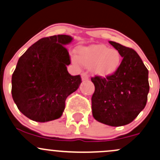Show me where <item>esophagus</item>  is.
I'll use <instances>...</instances> for the list:
<instances>
[{"label":"esophagus","instance_id":"1","mask_svg":"<svg viewBox=\"0 0 160 160\" xmlns=\"http://www.w3.org/2000/svg\"><path fill=\"white\" fill-rule=\"evenodd\" d=\"M81 78H82V80H88V79H89V75H88V73H87V72H83V73H82V74H81Z\"/></svg>","mask_w":160,"mask_h":160}]
</instances>
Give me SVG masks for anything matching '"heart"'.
Instances as JSON below:
<instances>
[{"label":"heart","mask_w":160,"mask_h":160,"mask_svg":"<svg viewBox=\"0 0 160 160\" xmlns=\"http://www.w3.org/2000/svg\"><path fill=\"white\" fill-rule=\"evenodd\" d=\"M77 58L73 57L76 63L78 60L87 68H92L97 75L102 77L113 75L120 68L122 58L118 50L109 49L105 45L97 44L80 48Z\"/></svg>","instance_id":"1"}]
</instances>
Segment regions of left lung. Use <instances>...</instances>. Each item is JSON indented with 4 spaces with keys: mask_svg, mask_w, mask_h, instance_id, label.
I'll use <instances>...</instances> for the list:
<instances>
[{
    "mask_svg": "<svg viewBox=\"0 0 160 160\" xmlns=\"http://www.w3.org/2000/svg\"><path fill=\"white\" fill-rule=\"evenodd\" d=\"M109 43L122 58L113 75L92 77L95 86L92 96V112L96 120L111 127L130 123L145 107L149 90L147 68L132 48Z\"/></svg>",
    "mask_w": 160,
    "mask_h": 160,
    "instance_id": "obj_1",
    "label": "left lung"
}]
</instances>
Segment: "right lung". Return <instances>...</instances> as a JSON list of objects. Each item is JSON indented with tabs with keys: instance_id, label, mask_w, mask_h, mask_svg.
Segmentation results:
<instances>
[{
	"instance_id": "right-lung-1",
	"label": "right lung",
	"mask_w": 160,
	"mask_h": 160,
	"mask_svg": "<svg viewBox=\"0 0 160 160\" xmlns=\"http://www.w3.org/2000/svg\"><path fill=\"white\" fill-rule=\"evenodd\" d=\"M72 40L63 34L43 38L18 60L11 93L18 110L28 118L40 122L60 118L67 97L80 87V76H71L67 68L70 59L64 46Z\"/></svg>"
}]
</instances>
